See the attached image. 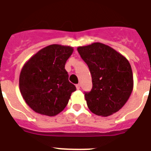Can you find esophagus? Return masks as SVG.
Segmentation results:
<instances>
[{
  "mask_svg": "<svg viewBox=\"0 0 151 151\" xmlns=\"http://www.w3.org/2000/svg\"><path fill=\"white\" fill-rule=\"evenodd\" d=\"M80 87H81V86H80L79 84H78V85H76V89H77V90H79V89H80Z\"/></svg>",
  "mask_w": 151,
  "mask_h": 151,
  "instance_id": "1",
  "label": "esophagus"
}]
</instances>
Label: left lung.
<instances>
[{
	"instance_id": "obj_1",
	"label": "left lung",
	"mask_w": 151,
	"mask_h": 151,
	"mask_svg": "<svg viewBox=\"0 0 151 151\" xmlns=\"http://www.w3.org/2000/svg\"><path fill=\"white\" fill-rule=\"evenodd\" d=\"M77 50L92 77V89L85 93L88 107L93 114L103 117L118 111L133 89V76L128 60L100 42L79 46Z\"/></svg>"
}]
</instances>
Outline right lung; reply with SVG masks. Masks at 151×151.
<instances>
[{
  "label": "right lung",
  "instance_id": "add662e5",
  "mask_svg": "<svg viewBox=\"0 0 151 151\" xmlns=\"http://www.w3.org/2000/svg\"><path fill=\"white\" fill-rule=\"evenodd\" d=\"M70 46L53 44L42 48L22 67L19 89L26 103L34 111L55 116L65 109L76 88L69 81L65 70L73 54Z\"/></svg>",
  "mask_w": 151,
  "mask_h": 151
}]
</instances>
